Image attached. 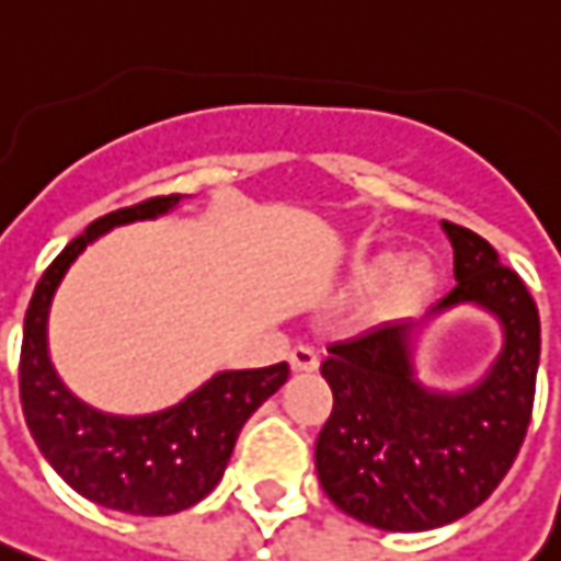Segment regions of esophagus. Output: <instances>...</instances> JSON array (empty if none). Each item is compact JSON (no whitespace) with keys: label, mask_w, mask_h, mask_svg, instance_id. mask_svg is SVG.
<instances>
[{"label":"esophagus","mask_w":561,"mask_h":561,"mask_svg":"<svg viewBox=\"0 0 561 561\" xmlns=\"http://www.w3.org/2000/svg\"><path fill=\"white\" fill-rule=\"evenodd\" d=\"M288 359H291V369H295V373H317L319 369V354L313 347H304V344H298V347L288 354Z\"/></svg>","instance_id":"1"}]
</instances>
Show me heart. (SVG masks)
<instances>
[{
	"instance_id": "obj_1",
	"label": "heart",
	"mask_w": 561,
	"mask_h": 561,
	"mask_svg": "<svg viewBox=\"0 0 561 561\" xmlns=\"http://www.w3.org/2000/svg\"><path fill=\"white\" fill-rule=\"evenodd\" d=\"M351 285L357 291H373V313L378 319H407L415 317L437 288V266L432 257L415 254L397 261L394 251L369 254L354 266Z\"/></svg>"
}]
</instances>
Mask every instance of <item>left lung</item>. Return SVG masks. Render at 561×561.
Listing matches in <instances>:
<instances>
[{"instance_id":"1","label":"left lung","mask_w":561,"mask_h":561,"mask_svg":"<svg viewBox=\"0 0 561 561\" xmlns=\"http://www.w3.org/2000/svg\"><path fill=\"white\" fill-rule=\"evenodd\" d=\"M454 291L428 317L474 304L496 317L503 347L488 376L462 391L415 378V322H385L335 341L319 373L335 407L317 437L322 491L381 531H428L481 506L518 456L534 410L540 317L518 273L472 229L444 222Z\"/></svg>"}]
</instances>
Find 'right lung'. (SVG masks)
I'll return each instance as SVG.
<instances>
[{"instance_id": "1", "label": "right lung", "mask_w": 561, "mask_h": 561, "mask_svg": "<svg viewBox=\"0 0 561 561\" xmlns=\"http://www.w3.org/2000/svg\"><path fill=\"white\" fill-rule=\"evenodd\" d=\"M180 202L183 195H158L89 222L36 282L24 317L21 403L39 454L80 496L129 515H173L204 500L226 472L244 422L288 381V363L229 369L161 413L111 415L77 400L58 378L49 307L70 263L107 229L154 220Z\"/></svg>"}]
</instances>
